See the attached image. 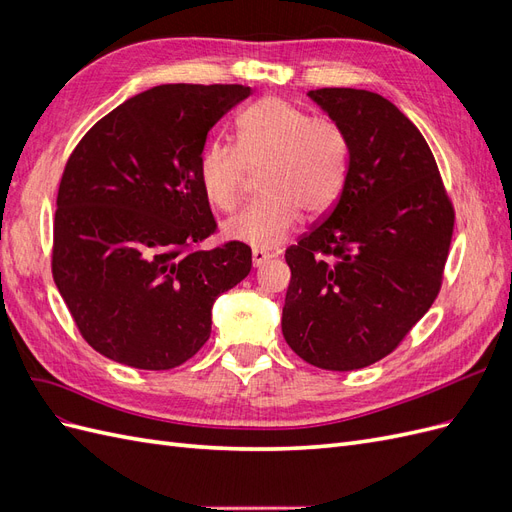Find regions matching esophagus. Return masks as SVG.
<instances>
[{"mask_svg":"<svg viewBox=\"0 0 512 512\" xmlns=\"http://www.w3.org/2000/svg\"><path fill=\"white\" fill-rule=\"evenodd\" d=\"M271 260V254L269 252H265V250H256L252 252V262H254V267H262L265 265V262H269Z\"/></svg>","mask_w":512,"mask_h":512,"instance_id":"34e87169","label":"esophagus"}]
</instances>
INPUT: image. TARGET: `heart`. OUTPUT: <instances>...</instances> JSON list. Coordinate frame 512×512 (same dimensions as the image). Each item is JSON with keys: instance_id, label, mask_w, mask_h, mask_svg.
I'll use <instances>...</instances> for the list:
<instances>
[{"instance_id": "b5f03b06", "label": "heart", "mask_w": 512, "mask_h": 512, "mask_svg": "<svg viewBox=\"0 0 512 512\" xmlns=\"http://www.w3.org/2000/svg\"><path fill=\"white\" fill-rule=\"evenodd\" d=\"M348 138L331 119L305 113L282 98H265L237 117V147L205 145L198 181L205 196L224 211L235 209L250 170H262L265 198L224 222L230 241L277 247L297 228L303 211L329 213L348 177Z\"/></svg>"}]
</instances>
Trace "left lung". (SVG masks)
Segmentation results:
<instances>
[{
  "instance_id": "obj_1",
  "label": "left lung",
  "mask_w": 512,
  "mask_h": 512,
  "mask_svg": "<svg viewBox=\"0 0 512 512\" xmlns=\"http://www.w3.org/2000/svg\"><path fill=\"white\" fill-rule=\"evenodd\" d=\"M348 138L333 211L286 250V344L320 369L384 359L438 297L455 213L414 123L367 89L309 91Z\"/></svg>"
}]
</instances>
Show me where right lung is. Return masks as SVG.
<instances>
[{"mask_svg": "<svg viewBox=\"0 0 512 512\" xmlns=\"http://www.w3.org/2000/svg\"><path fill=\"white\" fill-rule=\"evenodd\" d=\"M252 94L243 85H158L102 117L59 183L53 280L87 344L136 369H173L205 346L211 307L252 269V250L207 239L198 181L209 130Z\"/></svg>", "mask_w": 512, "mask_h": 512, "instance_id": "right-lung-1", "label": "right lung"}]
</instances>
